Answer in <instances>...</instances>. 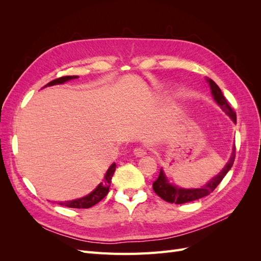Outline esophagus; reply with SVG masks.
Segmentation results:
<instances>
[{
  "mask_svg": "<svg viewBox=\"0 0 261 261\" xmlns=\"http://www.w3.org/2000/svg\"><path fill=\"white\" fill-rule=\"evenodd\" d=\"M134 154H135L136 156H144L147 154V151L145 148H141V147H138V148H135L134 149Z\"/></svg>",
  "mask_w": 261,
  "mask_h": 261,
  "instance_id": "obj_1",
  "label": "esophagus"
}]
</instances>
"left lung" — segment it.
<instances>
[{"label":"left lung","mask_w":261,"mask_h":261,"mask_svg":"<svg viewBox=\"0 0 261 261\" xmlns=\"http://www.w3.org/2000/svg\"><path fill=\"white\" fill-rule=\"evenodd\" d=\"M206 81L210 86L211 94L213 99H215V101L218 103V106L222 109V111L226 115L230 116V118L234 123H236V114L233 111V109L230 107V105H228L226 99L224 98L222 91H221V89L219 88V86L212 80H210V78H206ZM234 159H235V145L233 146L231 156L226 162V164L224 165V168L221 170L216 176H213L208 183L198 188H184V187H178L174 184L170 183V180L167 177V175H165L164 171L161 169L159 177H158L156 180L152 184L153 191L158 196L161 197L163 200L171 203H177V204L203 198V197L208 196L209 194H211L213 191H215L216 187L221 183V180L224 178L226 173L231 170L232 165L234 163Z\"/></svg>","instance_id":"obj_1"}]
</instances>
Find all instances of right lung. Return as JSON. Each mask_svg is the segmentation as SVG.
<instances>
[{"label":"right lung","mask_w":261,"mask_h":261,"mask_svg":"<svg viewBox=\"0 0 261 261\" xmlns=\"http://www.w3.org/2000/svg\"><path fill=\"white\" fill-rule=\"evenodd\" d=\"M76 78H78V76L60 77V78H57V80L50 82L49 84H46L43 88H45V87H49V86L64 84L68 81L76 80ZM115 168H116L115 163L110 165V168L108 169V171L106 173L103 180H102L101 183L96 188H94L90 194H88L85 197H82V198H78V199L68 200V201H60L59 204H61V206H64V207H68V208H78V209H87V208H90V207L94 206V204L103 199L105 197L108 195L110 185H111V179H112V176L115 172Z\"/></svg>","instance_id":"add662e5"}]
</instances>
